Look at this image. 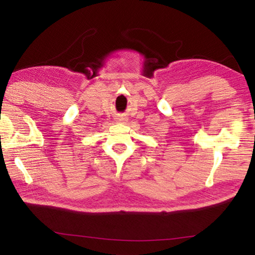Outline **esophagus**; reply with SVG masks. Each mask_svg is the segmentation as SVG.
<instances>
[{
	"mask_svg": "<svg viewBox=\"0 0 255 255\" xmlns=\"http://www.w3.org/2000/svg\"><path fill=\"white\" fill-rule=\"evenodd\" d=\"M120 120V121H122V120H124V119H119Z\"/></svg>",
	"mask_w": 255,
	"mask_h": 255,
	"instance_id": "1",
	"label": "esophagus"
}]
</instances>
